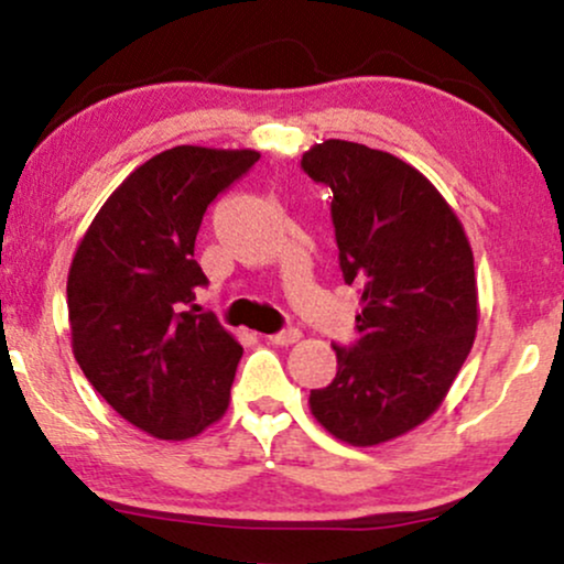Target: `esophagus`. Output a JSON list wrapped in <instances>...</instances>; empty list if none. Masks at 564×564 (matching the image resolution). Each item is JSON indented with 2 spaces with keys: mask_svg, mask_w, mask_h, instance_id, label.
I'll return each instance as SVG.
<instances>
[{
  "mask_svg": "<svg viewBox=\"0 0 564 564\" xmlns=\"http://www.w3.org/2000/svg\"><path fill=\"white\" fill-rule=\"evenodd\" d=\"M300 336H302L300 328H286V332L270 334L268 341H270V345H278V347H289V345H294V341H300Z\"/></svg>",
  "mask_w": 564,
  "mask_h": 564,
  "instance_id": "34e87169",
  "label": "esophagus"
}]
</instances>
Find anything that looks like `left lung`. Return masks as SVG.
Wrapping results in <instances>:
<instances>
[{
	"mask_svg": "<svg viewBox=\"0 0 564 564\" xmlns=\"http://www.w3.org/2000/svg\"><path fill=\"white\" fill-rule=\"evenodd\" d=\"M302 170L332 187L345 283L360 289L358 341L310 411L336 440L379 445L424 424L477 332L475 257L464 225L422 172L360 142L326 140Z\"/></svg>",
	"mask_w": 564,
	"mask_h": 564,
	"instance_id": "left-lung-1",
	"label": "left lung"
}]
</instances>
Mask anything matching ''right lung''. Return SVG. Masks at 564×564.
<instances>
[{"mask_svg": "<svg viewBox=\"0 0 564 564\" xmlns=\"http://www.w3.org/2000/svg\"><path fill=\"white\" fill-rule=\"evenodd\" d=\"M260 153L177 145L100 206L68 270L74 358L106 403L159 440L196 437L228 411L243 347L193 307L206 206Z\"/></svg>", "mask_w": 564, "mask_h": 564, "instance_id": "add662e5", "label": "right lung"}]
</instances>
